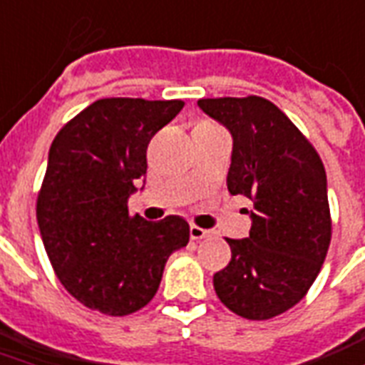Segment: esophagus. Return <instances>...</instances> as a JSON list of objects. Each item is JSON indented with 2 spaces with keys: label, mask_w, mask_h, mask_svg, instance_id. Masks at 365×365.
Instances as JSON below:
<instances>
[{
  "label": "esophagus",
  "mask_w": 365,
  "mask_h": 365,
  "mask_svg": "<svg viewBox=\"0 0 365 365\" xmlns=\"http://www.w3.org/2000/svg\"><path fill=\"white\" fill-rule=\"evenodd\" d=\"M189 233H191V239H193V241H201V239L212 237V232H210V230H202V227L199 226L189 227Z\"/></svg>",
  "instance_id": "1"
}]
</instances>
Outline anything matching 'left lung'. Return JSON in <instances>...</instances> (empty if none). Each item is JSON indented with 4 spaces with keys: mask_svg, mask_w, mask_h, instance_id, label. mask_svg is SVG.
<instances>
[{
    "mask_svg": "<svg viewBox=\"0 0 365 365\" xmlns=\"http://www.w3.org/2000/svg\"><path fill=\"white\" fill-rule=\"evenodd\" d=\"M233 138L227 189L252 201L249 237L227 239L232 260L214 291L241 318L269 319L302 300L331 243L327 176L312 143L258 96L199 99Z\"/></svg>",
    "mask_w": 365,
    "mask_h": 365,
    "instance_id": "1",
    "label": "left lung"
}]
</instances>
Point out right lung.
Masks as SVG:
<instances>
[{
  "mask_svg": "<svg viewBox=\"0 0 365 365\" xmlns=\"http://www.w3.org/2000/svg\"><path fill=\"white\" fill-rule=\"evenodd\" d=\"M182 108L180 99H99L53 139L38 226L63 287L91 310L138 312L157 293L168 257L189 243L180 216L147 222L128 214L149 141Z\"/></svg>",
  "mask_w": 365,
  "mask_h": 365,
  "instance_id": "1",
  "label": "right lung"
}]
</instances>
